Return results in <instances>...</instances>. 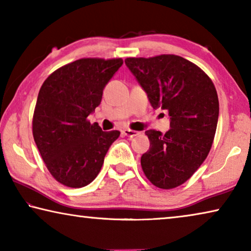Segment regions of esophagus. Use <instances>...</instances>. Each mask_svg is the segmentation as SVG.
<instances>
[{
  "label": "esophagus",
  "instance_id": "obj_1",
  "mask_svg": "<svg viewBox=\"0 0 251 251\" xmlns=\"http://www.w3.org/2000/svg\"><path fill=\"white\" fill-rule=\"evenodd\" d=\"M122 133L124 136H128V137L137 136L138 134H140V132H137V130H133V129H123Z\"/></svg>",
  "mask_w": 251,
  "mask_h": 251
}]
</instances>
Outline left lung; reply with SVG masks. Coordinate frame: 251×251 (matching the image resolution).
Instances as JSON below:
<instances>
[{
	"label": "left lung",
	"mask_w": 251,
	"mask_h": 251,
	"mask_svg": "<svg viewBox=\"0 0 251 251\" xmlns=\"http://www.w3.org/2000/svg\"><path fill=\"white\" fill-rule=\"evenodd\" d=\"M125 64L147 92L151 106L168 110L166 134L149 129L150 149L141 158L153 185L173 189L186 182L206 159L219 119V98L201 67L177 55L128 57Z\"/></svg>",
	"instance_id": "obj_1"
}]
</instances>
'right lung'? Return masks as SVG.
Returning <instances> with one entry per match:
<instances>
[{"mask_svg": "<svg viewBox=\"0 0 251 251\" xmlns=\"http://www.w3.org/2000/svg\"><path fill=\"white\" fill-rule=\"evenodd\" d=\"M122 64V58L77 59L51 73L39 90L32 135L48 171L62 185L81 188L93 181L121 134L103 132L88 116Z\"/></svg>", "mask_w": 251, "mask_h": 251, "instance_id": "add662e5", "label": "right lung"}]
</instances>
